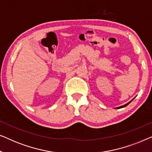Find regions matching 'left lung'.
<instances>
[{"label":"left lung","mask_w":152,"mask_h":152,"mask_svg":"<svg viewBox=\"0 0 152 152\" xmlns=\"http://www.w3.org/2000/svg\"><path fill=\"white\" fill-rule=\"evenodd\" d=\"M133 99H132V100H131L130 102H129L128 103H126V104H124V105H122V106H120V107H116V108H115V109H121V108H124V107H126V106H127L128 104H129V103H131V102H132L133 101Z\"/></svg>","instance_id":"obj_1"}]
</instances>
